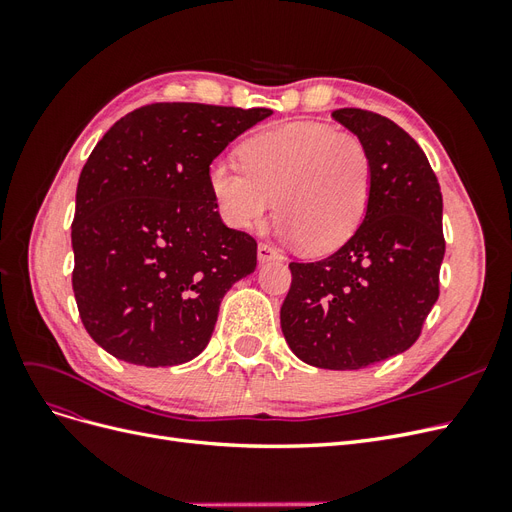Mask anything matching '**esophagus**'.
I'll use <instances>...</instances> for the list:
<instances>
[{
  "mask_svg": "<svg viewBox=\"0 0 512 512\" xmlns=\"http://www.w3.org/2000/svg\"><path fill=\"white\" fill-rule=\"evenodd\" d=\"M280 258H282V254L277 252L273 245H269V243H260V245H258V260H260V262L280 260Z\"/></svg>",
  "mask_w": 512,
  "mask_h": 512,
  "instance_id": "34e87169",
  "label": "esophagus"
}]
</instances>
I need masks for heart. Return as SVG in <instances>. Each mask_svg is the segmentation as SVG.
Segmentation results:
<instances>
[{
  "label": "heart",
  "instance_id": "heart-1",
  "mask_svg": "<svg viewBox=\"0 0 512 512\" xmlns=\"http://www.w3.org/2000/svg\"><path fill=\"white\" fill-rule=\"evenodd\" d=\"M241 162H213L207 173L230 228H260L275 209L282 237L314 254L337 250L359 228L374 181L359 134L320 121L284 123L245 141Z\"/></svg>",
  "mask_w": 512,
  "mask_h": 512
}]
</instances>
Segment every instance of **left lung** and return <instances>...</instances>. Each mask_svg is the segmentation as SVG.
Returning a JSON list of instances; mask_svg holds the SVG:
<instances>
[{
    "label": "left lung",
    "mask_w": 512,
    "mask_h": 512,
    "mask_svg": "<svg viewBox=\"0 0 512 512\" xmlns=\"http://www.w3.org/2000/svg\"><path fill=\"white\" fill-rule=\"evenodd\" d=\"M331 117L369 149V205L335 254L290 262L280 322L303 363L344 371L391 359L421 335L440 294L442 192L423 149L397 123L361 108Z\"/></svg>",
    "instance_id": "8db88e82"
}]
</instances>
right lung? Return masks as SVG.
I'll list each match as a JSON object with an SVG mask.
<instances>
[{
  "mask_svg": "<svg viewBox=\"0 0 512 512\" xmlns=\"http://www.w3.org/2000/svg\"><path fill=\"white\" fill-rule=\"evenodd\" d=\"M269 115L149 104L91 151L76 188L72 288L87 333L115 359L168 367L207 348L224 294L256 269V241L222 222L207 173Z\"/></svg>",
  "mask_w": 512,
  "mask_h": 512,
  "instance_id": "1",
  "label": "right lung"
}]
</instances>
